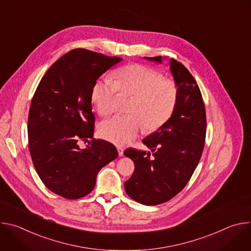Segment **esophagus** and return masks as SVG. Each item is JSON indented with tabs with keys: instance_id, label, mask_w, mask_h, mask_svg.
<instances>
[{
	"instance_id": "34e87169",
	"label": "esophagus",
	"mask_w": 251,
	"mask_h": 251,
	"mask_svg": "<svg viewBox=\"0 0 251 251\" xmlns=\"http://www.w3.org/2000/svg\"><path fill=\"white\" fill-rule=\"evenodd\" d=\"M117 150H118V154H119V156H120V157H122V156L124 155V149H123V148H121V147H118V148H117Z\"/></svg>"
}]
</instances>
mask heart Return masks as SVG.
I'll list each match as a JSON object with an SVG mask.
<instances>
[{
  "label": "heart",
  "mask_w": 251,
  "mask_h": 251,
  "mask_svg": "<svg viewBox=\"0 0 251 251\" xmlns=\"http://www.w3.org/2000/svg\"><path fill=\"white\" fill-rule=\"evenodd\" d=\"M115 78L98 79L91 91V99L101 116L111 114L115 109V97L119 90L134 96L128 112L131 115H116L102 121L99 135L115 145L125 146L138 136L143 125L149 131L162 127L171 117L177 98L174 81L163 79L158 71L141 64L120 68Z\"/></svg>",
  "instance_id": "b5f03b06"
}]
</instances>
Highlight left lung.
I'll use <instances>...</instances> for the list:
<instances>
[{"label": "left lung", "mask_w": 251, "mask_h": 251, "mask_svg": "<svg viewBox=\"0 0 251 251\" xmlns=\"http://www.w3.org/2000/svg\"><path fill=\"white\" fill-rule=\"evenodd\" d=\"M159 64L162 56L144 57ZM177 89L175 109L169 120L143 139L150 152L127 149L135 170L125 182V191L145 204L163 203L180 193L190 181L201 157L206 132L205 108L200 88L190 71L174 58L169 60Z\"/></svg>", "instance_id": "obj_1"}]
</instances>
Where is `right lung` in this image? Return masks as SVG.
<instances>
[{"mask_svg": "<svg viewBox=\"0 0 251 251\" xmlns=\"http://www.w3.org/2000/svg\"><path fill=\"white\" fill-rule=\"evenodd\" d=\"M121 60L84 49L70 50L49 68L35 90L27 120L28 149L43 183L60 197L88 195L98 172L118 156L111 143L93 139L91 91ZM89 138L81 150L79 141Z\"/></svg>", "mask_w": 251, "mask_h": 251, "instance_id": "add662e5", "label": "right lung"}]
</instances>
